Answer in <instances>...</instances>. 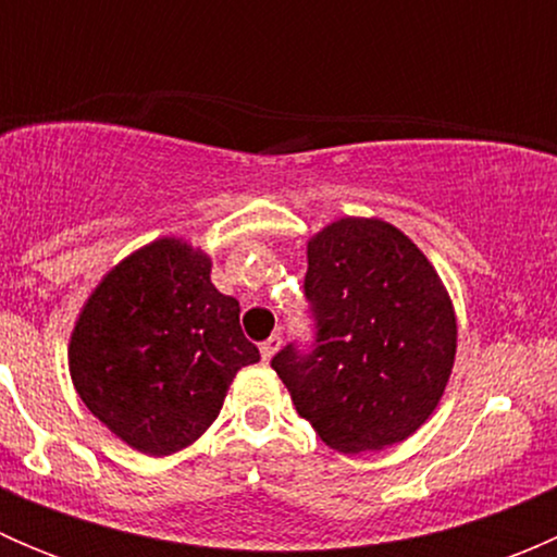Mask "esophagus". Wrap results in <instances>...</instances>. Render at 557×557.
Returning a JSON list of instances; mask_svg holds the SVG:
<instances>
[{
	"label": "esophagus",
	"instance_id": "34e87169",
	"mask_svg": "<svg viewBox=\"0 0 557 557\" xmlns=\"http://www.w3.org/2000/svg\"><path fill=\"white\" fill-rule=\"evenodd\" d=\"M277 347H280V336L277 334H272L267 342H261V358H263V361H272V356L277 352Z\"/></svg>",
	"mask_w": 557,
	"mask_h": 557
}]
</instances>
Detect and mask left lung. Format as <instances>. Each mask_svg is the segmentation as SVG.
Segmentation results:
<instances>
[{
	"label": "left lung",
	"mask_w": 557,
	"mask_h": 557,
	"mask_svg": "<svg viewBox=\"0 0 557 557\" xmlns=\"http://www.w3.org/2000/svg\"><path fill=\"white\" fill-rule=\"evenodd\" d=\"M310 352L272 358L296 412L339 453L412 436L450 380L458 325L445 283L404 232L339 218L307 243Z\"/></svg>",
	"instance_id": "1"
}]
</instances>
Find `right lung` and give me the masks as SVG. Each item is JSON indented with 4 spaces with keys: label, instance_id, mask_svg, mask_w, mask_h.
I'll use <instances>...</instances> for the list:
<instances>
[{
    "label": "right lung",
    "instance_id": "obj_1",
    "mask_svg": "<svg viewBox=\"0 0 557 557\" xmlns=\"http://www.w3.org/2000/svg\"><path fill=\"white\" fill-rule=\"evenodd\" d=\"M210 269L199 247L156 239L104 274L72 331L77 396L145 455L194 445L239 369L261 358L239 329V301L212 285Z\"/></svg>",
    "mask_w": 557,
    "mask_h": 557
}]
</instances>
